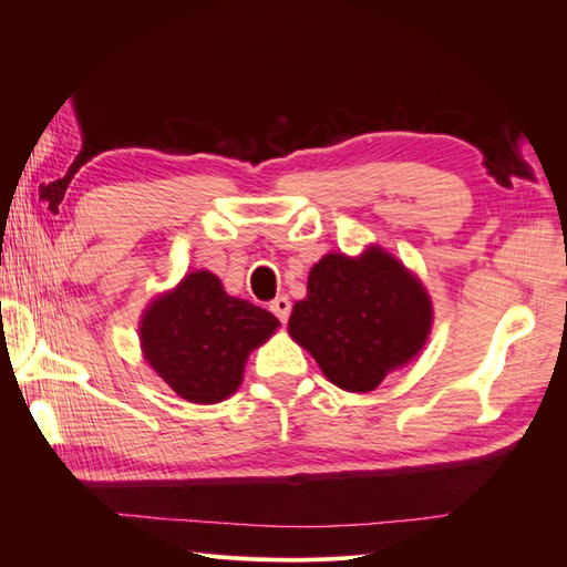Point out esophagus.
Here are the masks:
<instances>
[{"label":"esophagus","mask_w":567,"mask_h":567,"mask_svg":"<svg viewBox=\"0 0 567 567\" xmlns=\"http://www.w3.org/2000/svg\"><path fill=\"white\" fill-rule=\"evenodd\" d=\"M269 310H271V315L277 317L281 323H286V321H288V315H290V300H288L286 296H279L277 300H271Z\"/></svg>","instance_id":"esophagus-1"}]
</instances>
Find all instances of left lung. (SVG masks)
<instances>
[{"label": "left lung", "instance_id": "8db88e82", "mask_svg": "<svg viewBox=\"0 0 567 567\" xmlns=\"http://www.w3.org/2000/svg\"><path fill=\"white\" fill-rule=\"evenodd\" d=\"M423 286L381 248L362 257L323 255L296 302L288 331L331 383L350 392L379 388L385 373L416 357L431 331Z\"/></svg>", "mask_w": 567, "mask_h": 567}]
</instances>
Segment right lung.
Segmentation results:
<instances>
[{"mask_svg":"<svg viewBox=\"0 0 567 567\" xmlns=\"http://www.w3.org/2000/svg\"><path fill=\"white\" fill-rule=\"evenodd\" d=\"M279 319L225 293L210 271H194L142 319V348L161 379L196 404L227 400L241 385L248 352L274 333Z\"/></svg>","mask_w":567,"mask_h":567,"instance_id":"right-lung-1","label":"right lung"}]
</instances>
